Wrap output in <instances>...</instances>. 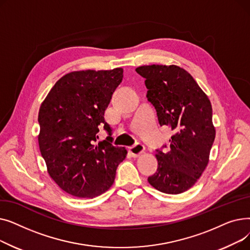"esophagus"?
<instances>
[{"label":"esophagus","mask_w":250,"mask_h":250,"mask_svg":"<svg viewBox=\"0 0 250 250\" xmlns=\"http://www.w3.org/2000/svg\"><path fill=\"white\" fill-rule=\"evenodd\" d=\"M128 152H129L130 155L134 157V158H138L139 156H141L144 152H145V147L141 145V144H137L136 146L129 148Z\"/></svg>","instance_id":"esophagus-1"}]
</instances>
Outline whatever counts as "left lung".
Wrapping results in <instances>:
<instances>
[{
    "label": "left lung",
    "mask_w": 250,
    "mask_h": 250,
    "mask_svg": "<svg viewBox=\"0 0 250 250\" xmlns=\"http://www.w3.org/2000/svg\"><path fill=\"white\" fill-rule=\"evenodd\" d=\"M136 71L146 79L147 97L159 124L169 125L174 133L166 153L157 150L158 168L148 181L164 193L187 191L209 160L216 136L211 101L192 76L178 65H142Z\"/></svg>",
    "instance_id": "left-lung-1"
}]
</instances>
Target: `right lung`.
<instances>
[{
    "instance_id": "obj_1",
    "label": "right lung",
    "mask_w": 250,
    "mask_h": 250,
    "mask_svg": "<svg viewBox=\"0 0 250 250\" xmlns=\"http://www.w3.org/2000/svg\"><path fill=\"white\" fill-rule=\"evenodd\" d=\"M124 69L65 74L54 85L38 112V145L51 179L67 193L93 199L113 185L116 168L127 154L109 140L95 144Z\"/></svg>"
}]
</instances>
